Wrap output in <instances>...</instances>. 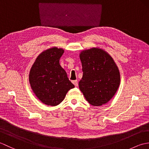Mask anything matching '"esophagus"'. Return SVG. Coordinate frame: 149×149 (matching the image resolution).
<instances>
[{"mask_svg": "<svg viewBox=\"0 0 149 149\" xmlns=\"http://www.w3.org/2000/svg\"><path fill=\"white\" fill-rule=\"evenodd\" d=\"M73 84H74L75 85V86H78V83H77V80H75V81H72Z\"/></svg>", "mask_w": 149, "mask_h": 149, "instance_id": "obj_1", "label": "esophagus"}]
</instances>
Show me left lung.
Masks as SVG:
<instances>
[{"label":"left lung","instance_id":"8db88e82","mask_svg":"<svg viewBox=\"0 0 149 149\" xmlns=\"http://www.w3.org/2000/svg\"><path fill=\"white\" fill-rule=\"evenodd\" d=\"M83 75L79 86L91 105L107 103L117 91L120 83L118 66L105 50L93 47L79 54Z\"/></svg>","mask_w":149,"mask_h":149}]
</instances>
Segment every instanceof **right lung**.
Listing matches in <instances>:
<instances>
[{
  "label": "right lung",
  "instance_id": "obj_1",
  "mask_svg": "<svg viewBox=\"0 0 149 149\" xmlns=\"http://www.w3.org/2000/svg\"><path fill=\"white\" fill-rule=\"evenodd\" d=\"M63 53L64 50L56 47L44 50L31 68L29 81L31 89L38 99L46 105H58L68 91L75 87L59 64Z\"/></svg>",
  "mask_w": 149,
  "mask_h": 149
}]
</instances>
